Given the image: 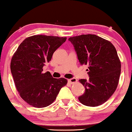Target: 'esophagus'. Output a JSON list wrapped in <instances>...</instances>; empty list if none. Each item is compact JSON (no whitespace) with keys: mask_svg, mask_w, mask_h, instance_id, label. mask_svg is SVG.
<instances>
[{"mask_svg":"<svg viewBox=\"0 0 132 132\" xmlns=\"http://www.w3.org/2000/svg\"><path fill=\"white\" fill-rule=\"evenodd\" d=\"M77 81H77V79L76 78H71V79H68V82H70L71 84H73V83L76 82Z\"/></svg>","mask_w":132,"mask_h":132,"instance_id":"34e87169","label":"esophagus"}]
</instances>
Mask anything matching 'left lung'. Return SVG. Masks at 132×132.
Returning a JSON list of instances; mask_svg holds the SVG:
<instances>
[{"label":"left lung","mask_w":132,"mask_h":132,"mask_svg":"<svg viewBox=\"0 0 132 132\" xmlns=\"http://www.w3.org/2000/svg\"><path fill=\"white\" fill-rule=\"evenodd\" d=\"M68 40L74 46L80 64L89 66V79L79 80L85 92L79 101L89 107L104 104L119 84L121 63L116 48L109 41L95 35H81Z\"/></svg>","instance_id":"left-lung-1"}]
</instances>
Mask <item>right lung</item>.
<instances>
[{"label": "right lung", "mask_w": 132, "mask_h": 132, "mask_svg": "<svg viewBox=\"0 0 132 132\" xmlns=\"http://www.w3.org/2000/svg\"><path fill=\"white\" fill-rule=\"evenodd\" d=\"M66 40V37L33 35L21 43L13 55L10 70L21 97L30 105L43 108L56 98L67 84L65 78H53L50 72H43L45 63Z\"/></svg>", "instance_id": "add662e5"}]
</instances>
